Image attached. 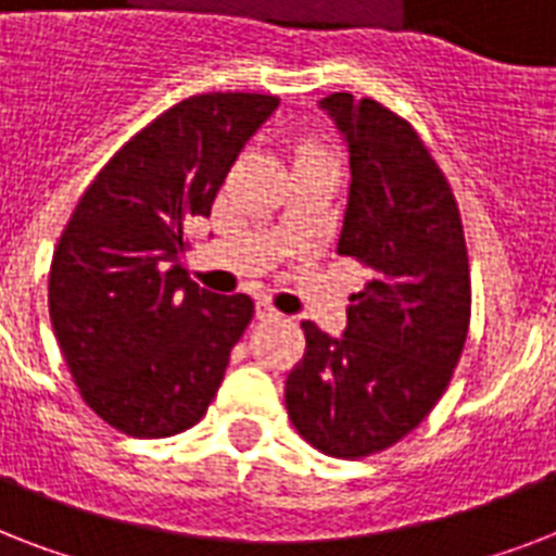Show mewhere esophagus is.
Returning <instances> with one entry per match:
<instances>
[{"instance_id":"34e87169","label":"esophagus","mask_w":556,"mask_h":556,"mask_svg":"<svg viewBox=\"0 0 556 556\" xmlns=\"http://www.w3.org/2000/svg\"><path fill=\"white\" fill-rule=\"evenodd\" d=\"M256 317H260V320H277L282 314H279L268 300H260V303H256Z\"/></svg>"}]
</instances>
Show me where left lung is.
Masks as SVG:
<instances>
[{
  "instance_id": "1",
  "label": "left lung",
  "mask_w": 556,
  "mask_h": 556,
  "mask_svg": "<svg viewBox=\"0 0 556 556\" xmlns=\"http://www.w3.org/2000/svg\"><path fill=\"white\" fill-rule=\"evenodd\" d=\"M320 109L352 169L338 253L364 265L366 282L340 338L303 323L286 406L312 447L361 458L413 432L447 389L470 326V265L456 195L413 126L346 91Z\"/></svg>"
}]
</instances>
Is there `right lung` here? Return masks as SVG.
<instances>
[{
  "label": "right lung",
  "mask_w": 556,
  "mask_h": 556,
  "mask_svg": "<svg viewBox=\"0 0 556 556\" xmlns=\"http://www.w3.org/2000/svg\"><path fill=\"white\" fill-rule=\"evenodd\" d=\"M274 94L210 91L135 135L77 201L48 274V312L83 401L115 430L164 439L201 421L253 300L185 270V227L274 109Z\"/></svg>",
  "instance_id": "1"
}]
</instances>
